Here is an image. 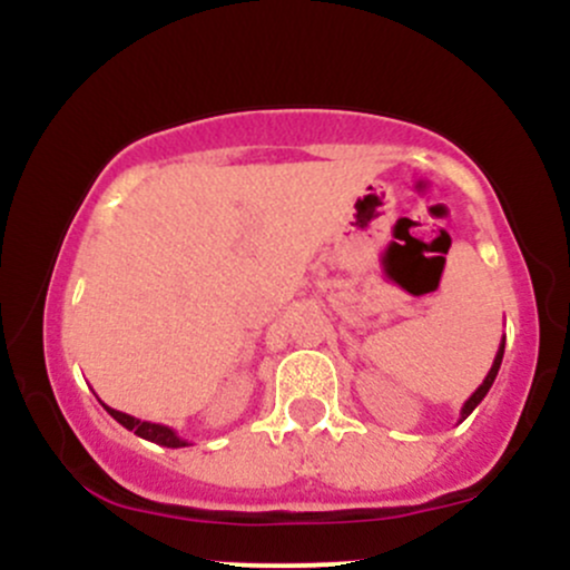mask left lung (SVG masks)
I'll return each mask as SVG.
<instances>
[{"instance_id": "obj_1", "label": "left lung", "mask_w": 570, "mask_h": 570, "mask_svg": "<svg viewBox=\"0 0 570 570\" xmlns=\"http://www.w3.org/2000/svg\"><path fill=\"white\" fill-rule=\"evenodd\" d=\"M503 345H507V337H501V345H499V351H495V358H493V367H490V372L485 375V381H482V385L480 389L474 391L472 396L466 399V402H463V407H461V417H458V423L461 421H466L469 415H472L474 412V407L476 404L482 402V399L488 396V391H490V385H493V381H495V375H499V370H501V358H503Z\"/></svg>"}]
</instances>
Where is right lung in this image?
<instances>
[{
	"instance_id": "right-lung-1",
	"label": "right lung",
	"mask_w": 570,
	"mask_h": 570,
	"mask_svg": "<svg viewBox=\"0 0 570 570\" xmlns=\"http://www.w3.org/2000/svg\"><path fill=\"white\" fill-rule=\"evenodd\" d=\"M101 404H104V402H101ZM104 410H107L109 415H112L115 421L120 423V426H126L128 431H134V434L141 436V440L160 444V448H187V444H193V442L181 440V436L176 434V431H174L171 426H163V423L141 421V417H134V415H128V412L112 410V407H107V404H104Z\"/></svg>"
}]
</instances>
